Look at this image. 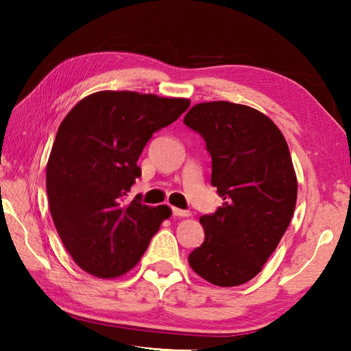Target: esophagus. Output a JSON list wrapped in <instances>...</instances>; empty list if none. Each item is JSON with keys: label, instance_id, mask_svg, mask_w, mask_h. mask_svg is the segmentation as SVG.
Here are the masks:
<instances>
[{"label": "esophagus", "instance_id": "1", "mask_svg": "<svg viewBox=\"0 0 351 351\" xmlns=\"http://www.w3.org/2000/svg\"><path fill=\"white\" fill-rule=\"evenodd\" d=\"M171 213H173L175 217H189L190 213L185 210H180V208H171Z\"/></svg>", "mask_w": 351, "mask_h": 351}]
</instances>
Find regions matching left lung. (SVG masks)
Returning <instances> with one entry per match:
<instances>
[{"instance_id":"1","label":"left lung","mask_w":351,"mask_h":351,"mask_svg":"<svg viewBox=\"0 0 351 351\" xmlns=\"http://www.w3.org/2000/svg\"><path fill=\"white\" fill-rule=\"evenodd\" d=\"M184 123L205 138L211 184L223 197L217 211L200 217L205 241L189 264L213 285H243L263 270L295 210L287 140L264 113L228 101L196 104Z\"/></svg>"}]
</instances>
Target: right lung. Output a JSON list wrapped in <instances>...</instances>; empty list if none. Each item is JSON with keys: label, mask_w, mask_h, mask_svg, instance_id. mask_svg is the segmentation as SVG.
I'll use <instances>...</instances> for the list:
<instances>
[{"label": "right lung", "mask_w": 351, "mask_h": 351, "mask_svg": "<svg viewBox=\"0 0 351 351\" xmlns=\"http://www.w3.org/2000/svg\"><path fill=\"white\" fill-rule=\"evenodd\" d=\"M190 107V99L102 90L86 96L58 126L47 164L49 211L75 264L99 279L137 265L167 205H143L125 196L141 175L147 140Z\"/></svg>", "instance_id": "1"}]
</instances>
